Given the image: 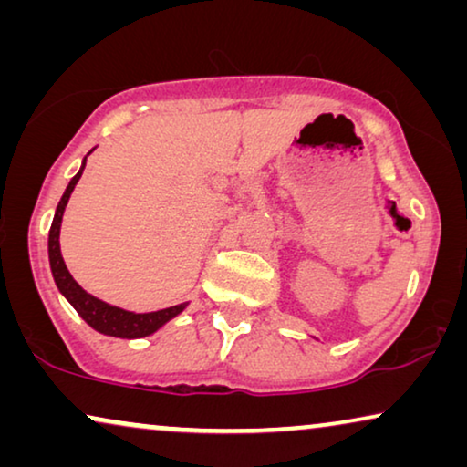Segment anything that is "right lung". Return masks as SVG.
<instances>
[{
    "instance_id": "add662e5",
    "label": "right lung",
    "mask_w": 467,
    "mask_h": 467,
    "mask_svg": "<svg viewBox=\"0 0 467 467\" xmlns=\"http://www.w3.org/2000/svg\"><path fill=\"white\" fill-rule=\"evenodd\" d=\"M87 159L82 161V168L78 174H76L72 181H69L66 193H63L59 206H57L53 225H50V234H48V261H50V270H53V278L57 289H59L69 304L74 306V310L85 318V321L91 325L95 331L104 336H114V337H127V340H133V337H144L155 334L159 327H163L170 318H174L176 315L187 308V304H178L171 306V308L165 310H157V312H144V315H136V312L117 308V306H110L101 299L93 297L91 293H87L82 286L76 283L72 278V274L67 272L66 261L61 257V248H59V232H61V219L63 213H66V206L69 202V195L76 187V182L80 181L82 170H85Z\"/></svg>"
}]
</instances>
